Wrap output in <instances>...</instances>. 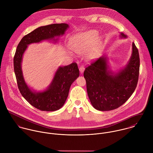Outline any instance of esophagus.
<instances>
[{
  "label": "esophagus",
  "mask_w": 153,
  "mask_h": 153,
  "mask_svg": "<svg viewBox=\"0 0 153 153\" xmlns=\"http://www.w3.org/2000/svg\"><path fill=\"white\" fill-rule=\"evenodd\" d=\"M79 70H80V72L81 74H82L85 70V67L83 65H82L80 67H79Z\"/></svg>",
  "instance_id": "34e87169"
}]
</instances>
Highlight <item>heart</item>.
Here are the masks:
<instances>
[{"label":"heart","instance_id":"heart-1","mask_svg":"<svg viewBox=\"0 0 153 153\" xmlns=\"http://www.w3.org/2000/svg\"><path fill=\"white\" fill-rule=\"evenodd\" d=\"M95 33L94 32H88L74 36L71 39V46L73 51L77 53H82L86 51L89 45L92 44ZM96 55L95 53H92L91 56L93 57Z\"/></svg>","mask_w":153,"mask_h":153}]
</instances>
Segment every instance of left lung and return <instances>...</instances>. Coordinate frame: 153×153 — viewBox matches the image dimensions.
<instances>
[{
	"instance_id": "8db88e82",
	"label": "left lung",
	"mask_w": 153,
	"mask_h": 153,
	"mask_svg": "<svg viewBox=\"0 0 153 153\" xmlns=\"http://www.w3.org/2000/svg\"><path fill=\"white\" fill-rule=\"evenodd\" d=\"M122 38L126 36L121 33ZM132 52L126 66L117 73L108 70L106 58L92 62L84 71L87 92L92 106L97 110L108 111L122 105L135 91L138 80L140 56L132 43Z\"/></svg>"
}]
</instances>
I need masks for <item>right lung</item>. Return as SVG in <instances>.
I'll list each match as a JSON object with an SVG mask.
<instances>
[{
  "label": "right lung",
  "mask_w": 153,
  "mask_h": 153,
  "mask_svg": "<svg viewBox=\"0 0 153 153\" xmlns=\"http://www.w3.org/2000/svg\"><path fill=\"white\" fill-rule=\"evenodd\" d=\"M68 28L66 24H54L36 28L22 38L14 56V71L18 89L27 102L42 111H55L64 105L71 84L79 76L77 64L73 62L60 67L48 88L44 92L36 93L31 91L25 82L21 69L22 56L28 44L63 35Z\"/></svg>",
  "instance_id": "1"
}]
</instances>
